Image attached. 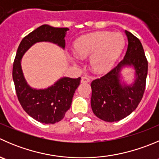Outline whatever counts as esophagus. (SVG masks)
Instances as JSON below:
<instances>
[{
  "instance_id": "1",
  "label": "esophagus",
  "mask_w": 159,
  "mask_h": 159,
  "mask_svg": "<svg viewBox=\"0 0 159 159\" xmlns=\"http://www.w3.org/2000/svg\"><path fill=\"white\" fill-rule=\"evenodd\" d=\"M90 81V79H89L88 77L86 76H83L82 78H81V82L82 83H88Z\"/></svg>"
}]
</instances>
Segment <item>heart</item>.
Returning <instances> with one entry per match:
<instances>
[{
	"label": "heart",
	"instance_id": "obj_1",
	"mask_svg": "<svg viewBox=\"0 0 159 159\" xmlns=\"http://www.w3.org/2000/svg\"><path fill=\"white\" fill-rule=\"evenodd\" d=\"M124 45L121 34L97 32L84 35L75 43V53L81 57L91 55L90 64L98 72L109 70L120 54Z\"/></svg>",
	"mask_w": 159,
	"mask_h": 159
}]
</instances>
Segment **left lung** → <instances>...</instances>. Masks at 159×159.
<instances>
[{
    "instance_id": "1",
    "label": "left lung",
    "mask_w": 159,
    "mask_h": 159,
    "mask_svg": "<svg viewBox=\"0 0 159 159\" xmlns=\"http://www.w3.org/2000/svg\"><path fill=\"white\" fill-rule=\"evenodd\" d=\"M128 46L124 59L108 73L91 83V106L94 114L106 122H116L136 109L144 95L148 75V61L139 39L126 30ZM126 65L134 66L136 80L133 86H122L119 71Z\"/></svg>"
}]
</instances>
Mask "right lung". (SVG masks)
Listing matches in <instances>:
<instances>
[{
    "label": "right lung",
    "mask_w": 159,
    "mask_h": 159,
    "mask_svg": "<svg viewBox=\"0 0 159 159\" xmlns=\"http://www.w3.org/2000/svg\"><path fill=\"white\" fill-rule=\"evenodd\" d=\"M67 30V28H54L48 25L39 26L22 39L14 61L12 78L18 101L31 117L43 124H53L64 118L70 109L81 78H63L47 89H33L28 85L23 77L21 57L37 42L49 41L64 48V37Z\"/></svg>",
    "instance_id": "right-lung-1"
}]
</instances>
